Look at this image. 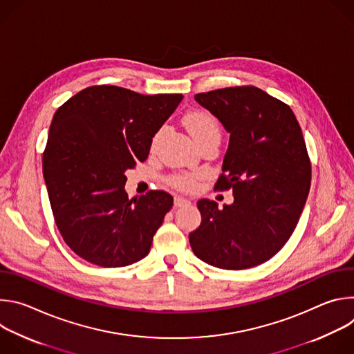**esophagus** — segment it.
<instances>
[{"instance_id": "1", "label": "esophagus", "mask_w": 354, "mask_h": 354, "mask_svg": "<svg viewBox=\"0 0 354 354\" xmlns=\"http://www.w3.org/2000/svg\"><path fill=\"white\" fill-rule=\"evenodd\" d=\"M174 205H175V207H183V206H189L190 201L187 198H185V197L176 196L175 200H174Z\"/></svg>"}]
</instances>
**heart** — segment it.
Returning a JSON list of instances; mask_svg holds the SVG:
<instances>
[{
    "instance_id": "obj_1",
    "label": "heart",
    "mask_w": 354,
    "mask_h": 354,
    "mask_svg": "<svg viewBox=\"0 0 354 354\" xmlns=\"http://www.w3.org/2000/svg\"><path fill=\"white\" fill-rule=\"evenodd\" d=\"M185 124L190 136L196 141V144L212 137L220 138V134H221L218 122L206 111H193L187 113L185 118ZM161 134H162V130H158L156 133L153 138V147L158 142ZM196 180H197L196 175H172L168 178V182L171 186L183 192L193 190L196 187Z\"/></svg>"
}]
</instances>
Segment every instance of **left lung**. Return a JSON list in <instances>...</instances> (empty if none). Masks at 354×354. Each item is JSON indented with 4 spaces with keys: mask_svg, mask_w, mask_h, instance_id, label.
Wrapping results in <instances>:
<instances>
[{
    "mask_svg": "<svg viewBox=\"0 0 354 354\" xmlns=\"http://www.w3.org/2000/svg\"><path fill=\"white\" fill-rule=\"evenodd\" d=\"M194 99L231 134L214 189H232L234 203L218 209L213 200H198L201 224L189 234L190 246L220 269L255 268L286 245L306 206L311 161L301 127L287 104L252 85Z\"/></svg>",
    "mask_w": 354,
    "mask_h": 354,
    "instance_id": "obj_1",
    "label": "left lung"
}]
</instances>
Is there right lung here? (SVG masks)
Instances as JSON below:
<instances>
[{
  "label": "right lung",
  "instance_id": "1",
  "mask_svg": "<svg viewBox=\"0 0 354 354\" xmlns=\"http://www.w3.org/2000/svg\"><path fill=\"white\" fill-rule=\"evenodd\" d=\"M182 97L93 85L55 113L43 176L56 225L84 261L122 268L148 255L174 197L149 190L129 198L124 172L147 160L153 137Z\"/></svg>",
  "mask_w": 354,
  "mask_h": 354
}]
</instances>
